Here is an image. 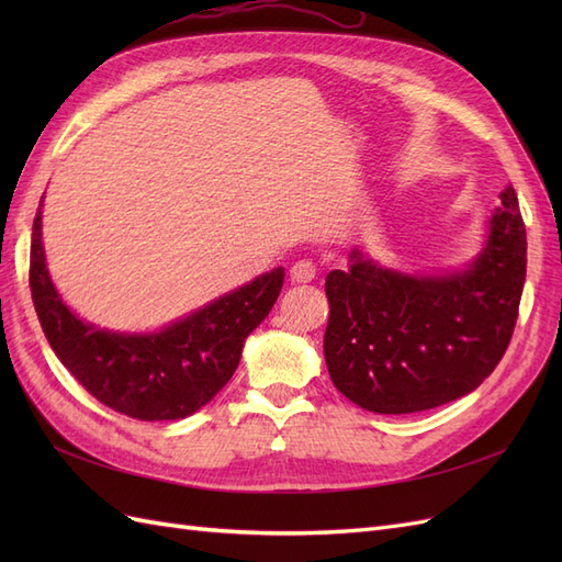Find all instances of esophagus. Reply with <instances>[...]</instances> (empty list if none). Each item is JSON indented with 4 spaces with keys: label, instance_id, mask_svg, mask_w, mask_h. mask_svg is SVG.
I'll return each instance as SVG.
<instances>
[{
    "label": "esophagus",
    "instance_id": "esophagus-1",
    "mask_svg": "<svg viewBox=\"0 0 562 562\" xmlns=\"http://www.w3.org/2000/svg\"><path fill=\"white\" fill-rule=\"evenodd\" d=\"M316 279V267L310 260H297L291 267V281L293 283H310Z\"/></svg>",
    "mask_w": 562,
    "mask_h": 562
}]
</instances>
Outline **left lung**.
<instances>
[{
    "mask_svg": "<svg viewBox=\"0 0 562 562\" xmlns=\"http://www.w3.org/2000/svg\"><path fill=\"white\" fill-rule=\"evenodd\" d=\"M483 255L462 274L407 277L351 250L326 277L323 339L333 384L366 411L405 415L467 396L512 342L525 283L527 239L506 184Z\"/></svg>",
    "mask_w": 562,
    "mask_h": 562,
    "instance_id": "1",
    "label": "left lung"
}]
</instances>
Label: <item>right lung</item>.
<instances>
[{
    "label": "right lung",
    "instance_id": "right-lung-1",
    "mask_svg": "<svg viewBox=\"0 0 562 562\" xmlns=\"http://www.w3.org/2000/svg\"><path fill=\"white\" fill-rule=\"evenodd\" d=\"M281 285L279 267L161 333L116 335L65 307L44 262L42 203L32 225L30 291L50 349L93 398L140 422L180 419L206 405L232 380L244 339L274 307Z\"/></svg>",
    "mask_w": 562,
    "mask_h": 562
}]
</instances>
